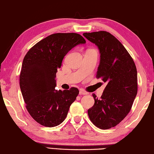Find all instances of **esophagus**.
<instances>
[{"label": "esophagus", "instance_id": "1", "mask_svg": "<svg viewBox=\"0 0 154 154\" xmlns=\"http://www.w3.org/2000/svg\"><path fill=\"white\" fill-rule=\"evenodd\" d=\"M88 94V93L86 92L85 91H84V90H81L79 91V95H85Z\"/></svg>", "mask_w": 154, "mask_h": 154}]
</instances>
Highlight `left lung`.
<instances>
[{
	"label": "left lung",
	"mask_w": 154,
	"mask_h": 154,
	"mask_svg": "<svg viewBox=\"0 0 154 154\" xmlns=\"http://www.w3.org/2000/svg\"><path fill=\"white\" fill-rule=\"evenodd\" d=\"M98 47L100 63L96 75L107 83L101 98L93 94L95 103L88 116L96 127L113 128L130 111L137 93V69L133 59L118 39L107 31L85 32Z\"/></svg>",
	"instance_id": "obj_1"
}]
</instances>
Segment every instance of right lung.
<instances>
[{
  "mask_svg": "<svg viewBox=\"0 0 154 154\" xmlns=\"http://www.w3.org/2000/svg\"><path fill=\"white\" fill-rule=\"evenodd\" d=\"M77 33H55L32 47L24 57L20 73V88L30 115L45 127L59 125L67 117L79 89L56 91L57 69L72 48L85 43Z\"/></svg>",
  "mask_w": 154,
  "mask_h": 154,
  "instance_id": "1",
  "label": "right lung"
}]
</instances>
